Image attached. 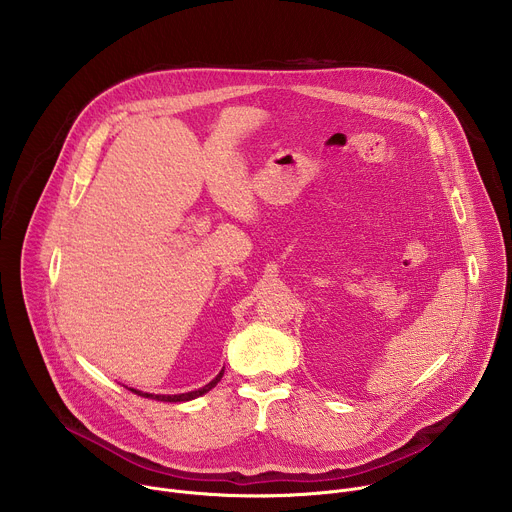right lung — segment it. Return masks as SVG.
Wrapping results in <instances>:
<instances>
[{"mask_svg":"<svg viewBox=\"0 0 512 512\" xmlns=\"http://www.w3.org/2000/svg\"><path fill=\"white\" fill-rule=\"evenodd\" d=\"M223 379V371L218 373L208 385H204L202 389H198V391H190V393H182V395H150V393H141V391H135V389H131L133 393H137V395H141V397H152V399H156V401H164V403H180V401H190V399H196V397H200V395H204V393H208L212 387H216V383Z\"/></svg>","mask_w":512,"mask_h":512,"instance_id":"add662e5","label":"right lung"}]
</instances>
